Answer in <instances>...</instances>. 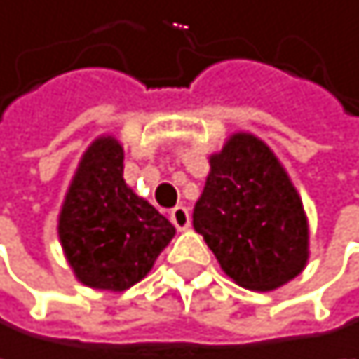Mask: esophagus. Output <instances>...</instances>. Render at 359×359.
Returning a JSON list of instances; mask_svg holds the SVG:
<instances>
[{
  "label": "esophagus",
  "instance_id": "1",
  "mask_svg": "<svg viewBox=\"0 0 359 359\" xmlns=\"http://www.w3.org/2000/svg\"><path fill=\"white\" fill-rule=\"evenodd\" d=\"M170 219H172V224H174L178 230H185V228H189V224H191L189 211L185 209V206H174V209L170 211Z\"/></svg>",
  "mask_w": 359,
  "mask_h": 359
}]
</instances>
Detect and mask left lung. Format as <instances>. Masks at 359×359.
Returning <instances> with one entry per match:
<instances>
[{
  "instance_id": "8db88e82",
  "label": "left lung",
  "mask_w": 359,
  "mask_h": 359,
  "mask_svg": "<svg viewBox=\"0 0 359 359\" xmlns=\"http://www.w3.org/2000/svg\"><path fill=\"white\" fill-rule=\"evenodd\" d=\"M194 228L222 269L250 291H271L306 267L302 200L276 155L254 135H232L211 157Z\"/></svg>"
}]
</instances>
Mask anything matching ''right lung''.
<instances>
[{
    "label": "right lung",
    "mask_w": 359,
    "mask_h": 359,
    "mask_svg": "<svg viewBox=\"0 0 359 359\" xmlns=\"http://www.w3.org/2000/svg\"><path fill=\"white\" fill-rule=\"evenodd\" d=\"M122 159L114 137H99L86 150L57 226L75 276L105 291L140 282L176 232L153 204L127 187Z\"/></svg>",
    "instance_id": "add662e5"
}]
</instances>
